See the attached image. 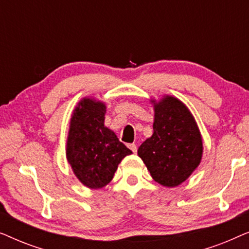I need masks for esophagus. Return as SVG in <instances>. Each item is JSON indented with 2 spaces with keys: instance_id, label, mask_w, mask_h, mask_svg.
Here are the masks:
<instances>
[{
  "instance_id": "34e87169",
  "label": "esophagus",
  "mask_w": 249,
  "mask_h": 249,
  "mask_svg": "<svg viewBox=\"0 0 249 249\" xmlns=\"http://www.w3.org/2000/svg\"><path fill=\"white\" fill-rule=\"evenodd\" d=\"M128 147H129V148H130V149H131V151H132V152H134V153H136V152H137V146H136L135 144H128Z\"/></svg>"
}]
</instances>
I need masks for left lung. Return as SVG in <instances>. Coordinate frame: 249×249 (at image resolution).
<instances>
[{"instance_id":"8db88e82","label":"left lung","mask_w":249,"mask_h":249,"mask_svg":"<svg viewBox=\"0 0 249 249\" xmlns=\"http://www.w3.org/2000/svg\"><path fill=\"white\" fill-rule=\"evenodd\" d=\"M152 137L138 148V155L156 182L176 187L198 166L203 144L199 130L185 105L165 97L155 105Z\"/></svg>"}]
</instances>
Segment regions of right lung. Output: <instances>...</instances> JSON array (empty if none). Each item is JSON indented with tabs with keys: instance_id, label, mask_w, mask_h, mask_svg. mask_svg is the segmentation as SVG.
Listing matches in <instances>:
<instances>
[{
	"instance_id": "right-lung-1",
	"label": "right lung",
	"mask_w": 249,
	"mask_h": 249,
	"mask_svg": "<svg viewBox=\"0 0 249 249\" xmlns=\"http://www.w3.org/2000/svg\"><path fill=\"white\" fill-rule=\"evenodd\" d=\"M104 104L84 98L71 119L67 159L77 178L89 188L107 185L131 151L104 127Z\"/></svg>"
}]
</instances>
